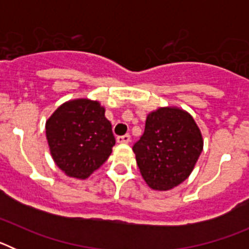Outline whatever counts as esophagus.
I'll list each match as a JSON object with an SVG mask.
<instances>
[{
  "label": "esophagus",
  "mask_w": 249,
  "mask_h": 249,
  "mask_svg": "<svg viewBox=\"0 0 249 249\" xmlns=\"http://www.w3.org/2000/svg\"><path fill=\"white\" fill-rule=\"evenodd\" d=\"M129 141H131V136H129V135L118 136V137H117L118 143H128Z\"/></svg>",
  "instance_id": "obj_1"
}]
</instances>
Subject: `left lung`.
Returning a JSON list of instances; mask_svg holds the SVG:
<instances>
[{"mask_svg": "<svg viewBox=\"0 0 249 249\" xmlns=\"http://www.w3.org/2000/svg\"><path fill=\"white\" fill-rule=\"evenodd\" d=\"M146 183L156 191L181 184L195 168L203 138L188 112L160 107L147 116L143 135L132 147Z\"/></svg>", "mask_w": 249, "mask_h": 249, "instance_id": "obj_1", "label": "left lung"}]
</instances>
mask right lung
Returning a JSON list of instances; mask_svg holds the SVG:
<instances>
[{"label":"right lung","mask_w":249,"mask_h":249,"mask_svg":"<svg viewBox=\"0 0 249 249\" xmlns=\"http://www.w3.org/2000/svg\"><path fill=\"white\" fill-rule=\"evenodd\" d=\"M46 137L57 167L77 179H86L100 168L116 143L105 107L89 98L59 106L46 122Z\"/></svg>","instance_id":"obj_1"}]
</instances>
